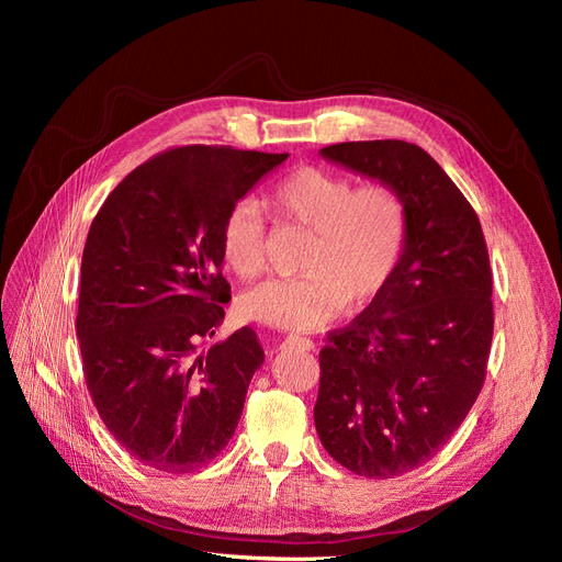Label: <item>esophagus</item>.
I'll return each mask as SVG.
<instances>
[{"instance_id":"1","label":"esophagus","mask_w":562,"mask_h":562,"mask_svg":"<svg viewBox=\"0 0 562 562\" xmlns=\"http://www.w3.org/2000/svg\"><path fill=\"white\" fill-rule=\"evenodd\" d=\"M283 345L285 347H302V349H314V342L310 337H300V335H288L285 339H283Z\"/></svg>"}]
</instances>
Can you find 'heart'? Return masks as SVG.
<instances>
[{"label":"heart","mask_w":562,"mask_h":562,"mask_svg":"<svg viewBox=\"0 0 562 562\" xmlns=\"http://www.w3.org/2000/svg\"><path fill=\"white\" fill-rule=\"evenodd\" d=\"M267 206L283 227L310 232L295 279H269L239 297L248 321L285 330L326 326L339 310L375 300L403 258L407 203L386 182L356 187L351 178L318 166H302L267 194ZM220 252L236 277L250 281L267 267V229L255 201L241 199L220 225Z\"/></svg>","instance_id":"1"}]
</instances>
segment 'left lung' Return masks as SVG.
<instances>
[{"label":"left lung","mask_w":562,"mask_h":562,"mask_svg":"<svg viewBox=\"0 0 562 562\" xmlns=\"http://www.w3.org/2000/svg\"><path fill=\"white\" fill-rule=\"evenodd\" d=\"M321 157L386 182L407 241L384 291L318 353L323 448L366 479H394L443 448L479 398L492 345V271L479 215L422 147L339 143Z\"/></svg>","instance_id":"8db88e82"}]
</instances>
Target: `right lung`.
I'll return each instance as SVG.
<instances>
[{
  "instance_id": "right-lung-1",
  "label": "right lung",
  "mask_w": 562,
  "mask_h": 562,
  "mask_svg": "<svg viewBox=\"0 0 562 562\" xmlns=\"http://www.w3.org/2000/svg\"><path fill=\"white\" fill-rule=\"evenodd\" d=\"M288 155L187 145L145 161L93 217L81 255L77 339L89 394L145 467L190 473L223 452L265 361L252 328L199 353L229 283L220 225Z\"/></svg>"
}]
</instances>
